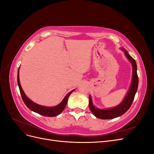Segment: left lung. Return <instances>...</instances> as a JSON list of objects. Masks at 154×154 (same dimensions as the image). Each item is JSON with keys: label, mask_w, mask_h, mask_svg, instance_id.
Wrapping results in <instances>:
<instances>
[{"label": "left lung", "mask_w": 154, "mask_h": 154, "mask_svg": "<svg viewBox=\"0 0 154 154\" xmlns=\"http://www.w3.org/2000/svg\"><path fill=\"white\" fill-rule=\"evenodd\" d=\"M122 50L125 52L126 57H127V58L130 60V62H131L132 65V80L131 85H130L127 94L126 95L123 101L119 105L115 107H113V108L108 109H100L96 108V107L93 105L91 97V96H89V109L92 112V113L96 118L99 119H114L124 114L129 109L130 106L132 105L135 95H136V93L137 92L138 88L139 78L137 74V64L136 60L128 53L127 51L125 50L124 49H122Z\"/></svg>", "instance_id": "8db88e82"}]
</instances>
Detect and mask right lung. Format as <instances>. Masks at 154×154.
Wrapping results in <instances>:
<instances>
[{
  "instance_id": "add662e5",
  "label": "right lung",
  "mask_w": 154,
  "mask_h": 154,
  "mask_svg": "<svg viewBox=\"0 0 154 154\" xmlns=\"http://www.w3.org/2000/svg\"><path fill=\"white\" fill-rule=\"evenodd\" d=\"M17 82H18V87H19L20 92V94L22 96V98L23 101H24L26 105L28 107V108L31 110L35 112H36L40 115H42L44 116H48V117H54V116H57L59 115L60 114H61L67 105V100H68L69 96L71 95V93L74 91V90H72L71 92H69L68 94L66 96H65L64 99L62 101L61 103L58 104V105L55 106H53V107H49V106H45L36 104L35 103V102L32 101L30 99H29L28 97L26 96L25 93L22 90V87L20 85V83L19 69L18 70Z\"/></svg>"
}]
</instances>
